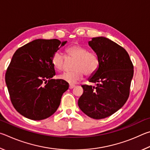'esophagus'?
Masks as SVG:
<instances>
[{"label":"esophagus","mask_w":150,"mask_h":150,"mask_svg":"<svg viewBox=\"0 0 150 150\" xmlns=\"http://www.w3.org/2000/svg\"><path fill=\"white\" fill-rule=\"evenodd\" d=\"M75 87V85H73V84H70L69 86V88L70 89H72Z\"/></svg>","instance_id":"esophagus-1"}]
</instances>
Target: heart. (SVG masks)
Returning a JSON list of instances; mask_svg holds the SVG:
<instances>
[{
	"label": "heart",
	"mask_w": 150,
	"mask_h": 150,
	"mask_svg": "<svg viewBox=\"0 0 150 150\" xmlns=\"http://www.w3.org/2000/svg\"><path fill=\"white\" fill-rule=\"evenodd\" d=\"M66 54L76 60L74 65V71L66 72L59 76L60 80L69 83H75L82 80L83 74L91 76L98 70L99 64V57L96 52L88 51L87 47L80 45H72L65 50ZM64 60L59 52L54 53L52 58V64L55 70H61L64 67Z\"/></svg>",
	"instance_id": "heart-1"
}]
</instances>
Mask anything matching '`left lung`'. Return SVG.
I'll use <instances>...</instances> for the list:
<instances>
[{"label":"left lung","instance_id":"1","mask_svg":"<svg viewBox=\"0 0 150 150\" xmlns=\"http://www.w3.org/2000/svg\"><path fill=\"white\" fill-rule=\"evenodd\" d=\"M88 43L99 60L98 69L89 79L97 86H82L83 92L78 104L88 117L101 119L111 116L127 102L134 66L127 51L109 39L94 38Z\"/></svg>","mask_w":150,"mask_h":150}]
</instances>
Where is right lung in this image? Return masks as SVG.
<instances>
[{
  "instance_id": "add662e5",
  "label": "right lung",
  "mask_w": 150,
  "mask_h": 150,
  "mask_svg": "<svg viewBox=\"0 0 150 150\" xmlns=\"http://www.w3.org/2000/svg\"><path fill=\"white\" fill-rule=\"evenodd\" d=\"M66 43L57 39H35L14 52L5 81L13 106L23 117L40 120L57 110L69 84L52 79L55 75L52 58Z\"/></svg>"
}]
</instances>
